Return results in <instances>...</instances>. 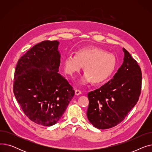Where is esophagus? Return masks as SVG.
Returning a JSON list of instances; mask_svg holds the SVG:
<instances>
[{
	"mask_svg": "<svg viewBox=\"0 0 152 152\" xmlns=\"http://www.w3.org/2000/svg\"><path fill=\"white\" fill-rule=\"evenodd\" d=\"M81 94V91H79V89H76L75 90V94L76 95H80Z\"/></svg>",
	"mask_w": 152,
	"mask_h": 152,
	"instance_id": "obj_1",
	"label": "esophagus"
}]
</instances>
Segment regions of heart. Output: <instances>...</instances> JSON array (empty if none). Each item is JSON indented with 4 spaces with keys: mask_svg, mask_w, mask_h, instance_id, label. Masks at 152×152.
<instances>
[{
    "mask_svg": "<svg viewBox=\"0 0 152 152\" xmlns=\"http://www.w3.org/2000/svg\"><path fill=\"white\" fill-rule=\"evenodd\" d=\"M116 65L115 55L95 47L83 48L75 55H69L63 61L64 71L70 76L78 73L84 66L85 73L80 79L83 84L91 81L93 84L105 81L113 74Z\"/></svg>",
    "mask_w": 152,
    "mask_h": 152,
    "instance_id": "obj_1",
    "label": "heart"
}]
</instances>
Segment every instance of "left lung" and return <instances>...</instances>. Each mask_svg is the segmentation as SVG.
I'll use <instances>...</instances> for the list:
<instances>
[{
  "mask_svg": "<svg viewBox=\"0 0 152 152\" xmlns=\"http://www.w3.org/2000/svg\"><path fill=\"white\" fill-rule=\"evenodd\" d=\"M124 61L113 78L87 94V116L98 129H108L122 122L139 100L142 71L137 61L123 48Z\"/></svg>",
  "mask_w": 152,
  "mask_h": 152,
  "instance_id": "left-lung-1",
  "label": "left lung"
}]
</instances>
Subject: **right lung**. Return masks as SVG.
Here are the masks:
<instances>
[{
  "mask_svg": "<svg viewBox=\"0 0 152 152\" xmlns=\"http://www.w3.org/2000/svg\"><path fill=\"white\" fill-rule=\"evenodd\" d=\"M59 42L44 41L33 46L18 60L13 92L26 116L36 124L57 123L75 95L65 77L59 74Z\"/></svg>",
  "mask_w": 152,
  "mask_h": 152,
  "instance_id": "obj_1",
  "label": "right lung"
}]
</instances>
